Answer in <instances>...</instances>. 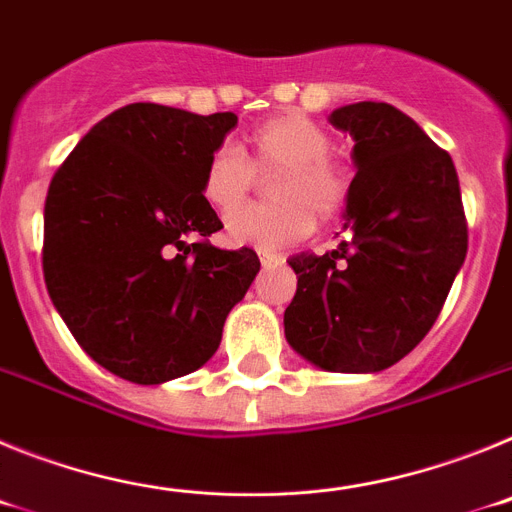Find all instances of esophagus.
Listing matches in <instances>:
<instances>
[{"instance_id":"obj_1","label":"esophagus","mask_w":512,"mask_h":512,"mask_svg":"<svg viewBox=\"0 0 512 512\" xmlns=\"http://www.w3.org/2000/svg\"><path fill=\"white\" fill-rule=\"evenodd\" d=\"M259 259H261V264H264V266H274V264H279V261H282V256H279V253H274V251H259Z\"/></svg>"}]
</instances>
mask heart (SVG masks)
Returning <instances> with one entry per match:
<instances>
[{
  "label": "heart",
  "mask_w": 512,
  "mask_h": 512,
  "mask_svg": "<svg viewBox=\"0 0 512 512\" xmlns=\"http://www.w3.org/2000/svg\"><path fill=\"white\" fill-rule=\"evenodd\" d=\"M333 140L320 125L300 112H284L253 128L241 148L223 143L207 158L200 192L217 212H230L246 202L256 187V174L274 176V205H248L225 220L230 241L279 248L312 233L315 217L328 223L346 210L351 179L330 158Z\"/></svg>",
  "instance_id": "b5f03b06"
}]
</instances>
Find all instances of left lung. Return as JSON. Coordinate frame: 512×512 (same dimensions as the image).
<instances>
[{
  "instance_id": "1",
  "label": "left lung",
  "mask_w": 512,
  "mask_h": 512,
  "mask_svg": "<svg viewBox=\"0 0 512 512\" xmlns=\"http://www.w3.org/2000/svg\"><path fill=\"white\" fill-rule=\"evenodd\" d=\"M354 138L356 176L346 241L297 253V295L284 336L325 372H382L433 328L467 256V217L454 161L418 122L384 102L338 107Z\"/></svg>"
}]
</instances>
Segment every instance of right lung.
<instances>
[{
	"label": "right lung",
	"mask_w": 512,
	"mask_h": 512,
	"mask_svg": "<svg viewBox=\"0 0 512 512\" xmlns=\"http://www.w3.org/2000/svg\"><path fill=\"white\" fill-rule=\"evenodd\" d=\"M235 125L233 112L135 102L99 120L53 174L45 287L76 343L128 382H169L210 361L259 274L253 248L207 241L223 223L202 171Z\"/></svg>",
	"instance_id": "1"
}]
</instances>
